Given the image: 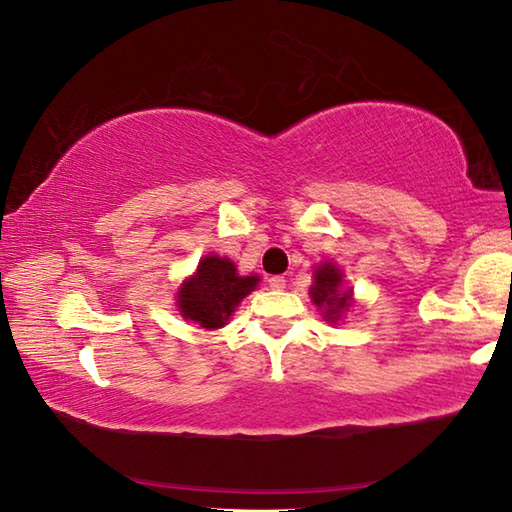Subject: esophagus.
<instances>
[{
    "label": "esophagus",
    "mask_w": 512,
    "mask_h": 512,
    "mask_svg": "<svg viewBox=\"0 0 512 512\" xmlns=\"http://www.w3.org/2000/svg\"><path fill=\"white\" fill-rule=\"evenodd\" d=\"M268 287L275 289V291H282L284 287H287V280H284L282 275H273L271 280H268Z\"/></svg>",
    "instance_id": "obj_1"
}]
</instances>
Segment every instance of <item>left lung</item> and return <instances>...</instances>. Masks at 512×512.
Listing matches in <instances>:
<instances>
[{
	"instance_id": "1",
	"label": "left lung",
	"mask_w": 512,
	"mask_h": 512,
	"mask_svg": "<svg viewBox=\"0 0 512 512\" xmlns=\"http://www.w3.org/2000/svg\"><path fill=\"white\" fill-rule=\"evenodd\" d=\"M316 282L311 284V298H314L316 307L323 309L325 318L329 323H336L345 309L350 307V291H343L341 287V271L334 264H320L314 273Z\"/></svg>"
}]
</instances>
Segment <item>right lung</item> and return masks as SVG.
I'll return each instance as SVG.
<instances>
[{
    "label": "right lung",
    "mask_w": 512,
    "mask_h": 512,
    "mask_svg": "<svg viewBox=\"0 0 512 512\" xmlns=\"http://www.w3.org/2000/svg\"><path fill=\"white\" fill-rule=\"evenodd\" d=\"M257 282V275L241 277L230 259L210 255L201 259L196 275L185 280L178 293V309L183 318L194 320L205 329L223 327Z\"/></svg>",
    "instance_id": "obj_1"
}]
</instances>
